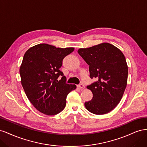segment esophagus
<instances>
[{
	"label": "esophagus",
	"mask_w": 147,
	"mask_h": 147,
	"mask_svg": "<svg viewBox=\"0 0 147 147\" xmlns=\"http://www.w3.org/2000/svg\"><path fill=\"white\" fill-rule=\"evenodd\" d=\"M78 88H81V89H84V88H85V86H84V85L83 84H78V85L77 86Z\"/></svg>",
	"instance_id": "esophagus-1"
}]
</instances>
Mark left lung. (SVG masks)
Instances as JSON below:
<instances>
[{"label": "left lung", "instance_id": "obj_1", "mask_svg": "<svg viewBox=\"0 0 147 147\" xmlns=\"http://www.w3.org/2000/svg\"><path fill=\"white\" fill-rule=\"evenodd\" d=\"M78 54L90 65V77L97 81L87 86L92 99L84 103L92 113L103 115L114 109L121 100L127 85L128 68L123 53L108 43L80 48Z\"/></svg>", "mask_w": 147, "mask_h": 147}]
</instances>
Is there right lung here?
<instances>
[{"mask_svg": "<svg viewBox=\"0 0 147 147\" xmlns=\"http://www.w3.org/2000/svg\"><path fill=\"white\" fill-rule=\"evenodd\" d=\"M74 50L42 43L25 53L20 69L21 84L30 102L42 113L54 115L62 112L67 96L77 88L66 83L59 69L63 59ZM59 76L62 78L57 81Z\"/></svg>", "mask_w": 147, "mask_h": 147, "instance_id": "add662e5", "label": "right lung"}]
</instances>
